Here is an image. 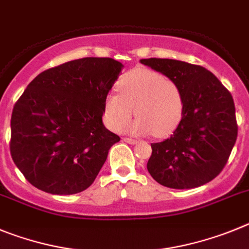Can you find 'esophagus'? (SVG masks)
I'll return each instance as SVG.
<instances>
[{
  "label": "esophagus",
  "mask_w": 249,
  "mask_h": 249,
  "mask_svg": "<svg viewBox=\"0 0 249 249\" xmlns=\"http://www.w3.org/2000/svg\"><path fill=\"white\" fill-rule=\"evenodd\" d=\"M123 140H124L125 142H127V144H136V142H138V140H135V139H131V138H124Z\"/></svg>",
  "instance_id": "obj_1"
}]
</instances>
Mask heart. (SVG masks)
Wrapping results in <instances>:
<instances>
[{
	"instance_id": "obj_1",
	"label": "heart",
	"mask_w": 249,
	"mask_h": 249,
	"mask_svg": "<svg viewBox=\"0 0 249 249\" xmlns=\"http://www.w3.org/2000/svg\"><path fill=\"white\" fill-rule=\"evenodd\" d=\"M119 94H110L104 103V119L114 131H120L133 113L138 119L129 126L136 135L150 134L166 138L180 124L185 109L182 88L178 82L146 68L127 71L118 83Z\"/></svg>"
}]
</instances>
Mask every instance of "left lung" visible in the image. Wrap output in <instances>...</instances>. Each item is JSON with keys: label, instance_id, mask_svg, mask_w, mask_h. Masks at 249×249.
Listing matches in <instances>:
<instances>
[{"label": "left lung", "instance_id": "8db88e82", "mask_svg": "<svg viewBox=\"0 0 249 249\" xmlns=\"http://www.w3.org/2000/svg\"><path fill=\"white\" fill-rule=\"evenodd\" d=\"M141 63L180 84L185 109L174 135L151 144L147 171L170 189H194L213 180L227 163L238 125L233 98L206 68L175 59Z\"/></svg>", "mask_w": 249, "mask_h": 249}]
</instances>
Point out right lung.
Masks as SVG:
<instances>
[{
  "label": "right lung",
  "mask_w": 249,
  "mask_h": 249,
  "mask_svg": "<svg viewBox=\"0 0 249 249\" xmlns=\"http://www.w3.org/2000/svg\"><path fill=\"white\" fill-rule=\"evenodd\" d=\"M123 64L87 57L49 68L27 86L11 116L13 162L35 187L53 195L87 190L120 140L102 122Z\"/></svg>",
  "instance_id": "obj_1"
}]
</instances>
